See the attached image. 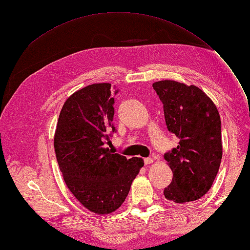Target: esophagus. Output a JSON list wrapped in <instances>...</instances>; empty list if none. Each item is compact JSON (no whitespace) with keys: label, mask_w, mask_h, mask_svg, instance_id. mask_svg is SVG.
Masks as SVG:
<instances>
[{"label":"esophagus","mask_w":250,"mask_h":250,"mask_svg":"<svg viewBox=\"0 0 250 250\" xmlns=\"http://www.w3.org/2000/svg\"><path fill=\"white\" fill-rule=\"evenodd\" d=\"M144 163H145V165H150L153 163V160L151 157H146V158H144Z\"/></svg>","instance_id":"34e87169"}]
</instances>
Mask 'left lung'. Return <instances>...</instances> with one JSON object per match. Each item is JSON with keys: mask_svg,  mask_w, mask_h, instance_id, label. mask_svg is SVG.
Masks as SVG:
<instances>
[{"mask_svg": "<svg viewBox=\"0 0 250 250\" xmlns=\"http://www.w3.org/2000/svg\"><path fill=\"white\" fill-rule=\"evenodd\" d=\"M164 105L168 130L178 146L165 153L173 172L164 195L175 203L197 200L213 185L222 158L221 120L214 102L202 90L173 80L152 84Z\"/></svg>", "mask_w": 250, "mask_h": 250, "instance_id": "8db88e82", "label": "left lung"}]
</instances>
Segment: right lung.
<instances>
[{
  "instance_id": "add662e5",
  "label": "right lung",
  "mask_w": 250,
  "mask_h": 250,
  "mask_svg": "<svg viewBox=\"0 0 250 250\" xmlns=\"http://www.w3.org/2000/svg\"><path fill=\"white\" fill-rule=\"evenodd\" d=\"M110 88V83H95L67 98L54 135L57 163L67 188L83 207L99 215L122 206L144 166L143 158L127 160L105 148L117 131Z\"/></svg>"
}]
</instances>
